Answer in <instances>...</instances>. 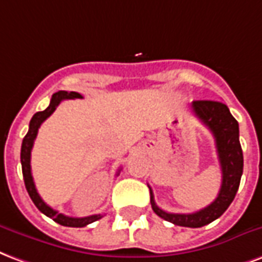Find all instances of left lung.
I'll return each mask as SVG.
<instances>
[{"instance_id":"1","label":"left lung","mask_w":262,"mask_h":262,"mask_svg":"<svg viewBox=\"0 0 262 262\" xmlns=\"http://www.w3.org/2000/svg\"><path fill=\"white\" fill-rule=\"evenodd\" d=\"M192 112L211 129L215 138L217 158L222 169V186L219 194L208 207L194 213H170L156 205L154 192L149 187L150 205L155 213L167 222L184 228H201L221 216L234 200L243 174V150L238 141V123L225 103L195 100L192 102Z\"/></svg>"}]
</instances>
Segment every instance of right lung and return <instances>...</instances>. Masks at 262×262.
Returning a JSON list of instances; mask_svg holds the SVG:
<instances>
[{
  "label": "right lung",
  "mask_w": 262,
  "mask_h": 262,
  "mask_svg": "<svg viewBox=\"0 0 262 262\" xmlns=\"http://www.w3.org/2000/svg\"><path fill=\"white\" fill-rule=\"evenodd\" d=\"M82 97L78 92H67V91H60L53 95L50 100V104L49 107L43 110V112H37L34 114L32 120L29 123V131L25 135L24 141H22V149H20V163H22V173H24V180L25 186H26V190L29 192L30 198L33 204L37 207L40 212H43L46 216L51 217L54 222L60 223L62 226H68V228H83L89 223L96 222L99 221L102 215H91V216L85 217H71L62 215L58 211H54L53 208L49 207L43 200L41 196L39 195V192L36 190V186H34L33 177H32V167H30V154H32V148H33L34 139L37 137V131H39L41 123L50 117L51 114L54 113V110L58 107L62 100H67V99H79Z\"/></svg>",
  "instance_id": "add662e5"
}]
</instances>
